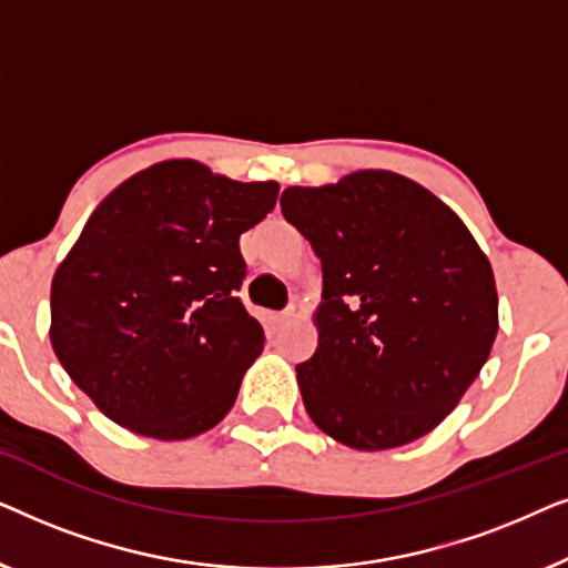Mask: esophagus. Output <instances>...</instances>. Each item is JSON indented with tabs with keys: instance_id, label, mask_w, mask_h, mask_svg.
I'll return each mask as SVG.
<instances>
[{
	"instance_id": "34e87169",
	"label": "esophagus",
	"mask_w": 568,
	"mask_h": 568,
	"mask_svg": "<svg viewBox=\"0 0 568 568\" xmlns=\"http://www.w3.org/2000/svg\"><path fill=\"white\" fill-rule=\"evenodd\" d=\"M271 325H274V328H278V325H284L286 321H290V313H271Z\"/></svg>"
}]
</instances>
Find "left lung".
<instances>
[{
	"label": "left lung",
	"instance_id": "1",
	"mask_svg": "<svg viewBox=\"0 0 568 568\" xmlns=\"http://www.w3.org/2000/svg\"><path fill=\"white\" fill-rule=\"evenodd\" d=\"M284 220L323 266L317 348L297 385L354 449L408 445L453 414L499 331L491 263L445 201L390 170L292 185Z\"/></svg>",
	"mask_w": 568,
	"mask_h": 568
}]
</instances>
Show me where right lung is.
Listing matches in <instances>:
<instances>
[{
    "mask_svg": "<svg viewBox=\"0 0 568 568\" xmlns=\"http://www.w3.org/2000/svg\"><path fill=\"white\" fill-rule=\"evenodd\" d=\"M278 183H240L196 160L139 170L90 214L51 282V346L123 429L162 442L222 422L263 328L237 297L240 235Z\"/></svg>",
    "mask_w": 568,
    "mask_h": 568,
    "instance_id": "add662e5",
    "label": "right lung"
}]
</instances>
